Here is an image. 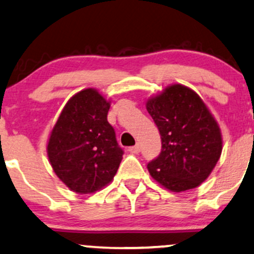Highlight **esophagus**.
I'll list each match as a JSON object with an SVG mask.
<instances>
[{"label": "esophagus", "mask_w": 254, "mask_h": 254, "mask_svg": "<svg viewBox=\"0 0 254 254\" xmlns=\"http://www.w3.org/2000/svg\"><path fill=\"white\" fill-rule=\"evenodd\" d=\"M129 151L132 152V154H138V152L140 151V145L139 144H136V145H133V146H130Z\"/></svg>", "instance_id": "1"}]
</instances>
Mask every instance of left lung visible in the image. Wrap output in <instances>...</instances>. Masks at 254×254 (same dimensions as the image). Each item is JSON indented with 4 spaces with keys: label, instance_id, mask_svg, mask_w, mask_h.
Returning <instances> with one entry per match:
<instances>
[{
    "label": "left lung",
    "instance_id": "obj_1",
    "mask_svg": "<svg viewBox=\"0 0 254 254\" xmlns=\"http://www.w3.org/2000/svg\"><path fill=\"white\" fill-rule=\"evenodd\" d=\"M145 106L162 140L160 156L148 163L151 177L176 193L196 188L221 156V130L214 116L195 91L181 84L150 97Z\"/></svg>",
    "mask_w": 254,
    "mask_h": 254
}]
</instances>
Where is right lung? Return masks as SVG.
Returning <instances> with one entry per match:
<instances>
[{
	"label": "right lung",
	"mask_w": 254,
	"mask_h": 254,
	"mask_svg": "<svg viewBox=\"0 0 254 254\" xmlns=\"http://www.w3.org/2000/svg\"><path fill=\"white\" fill-rule=\"evenodd\" d=\"M110 100L96 88L68 99L51 131L47 155L60 181L72 191L92 194L114 180L123 158L108 122Z\"/></svg>",
	"instance_id": "1"
}]
</instances>
